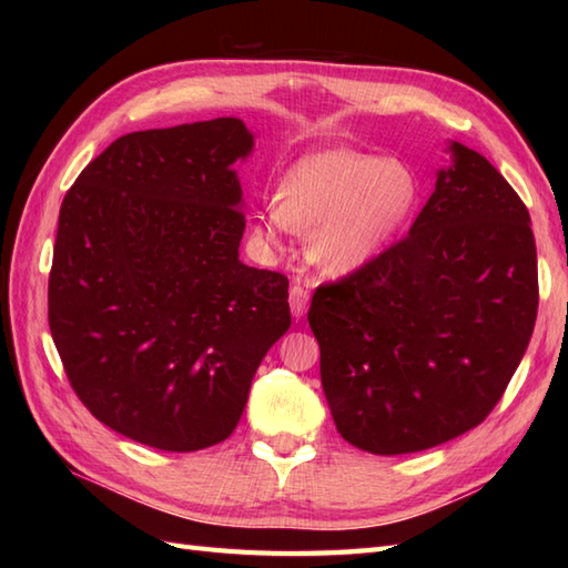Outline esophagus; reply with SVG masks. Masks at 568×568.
Masks as SVG:
<instances>
[{
    "mask_svg": "<svg viewBox=\"0 0 568 568\" xmlns=\"http://www.w3.org/2000/svg\"><path fill=\"white\" fill-rule=\"evenodd\" d=\"M307 305H310V293H307V287L300 283V281H295L293 285H291V312H293V317H303L305 312H307Z\"/></svg>",
    "mask_w": 568,
    "mask_h": 568,
    "instance_id": "esophagus-1",
    "label": "esophagus"
}]
</instances>
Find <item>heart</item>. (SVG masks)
I'll list each match as a JSON object with an SVG mask.
<instances>
[{"label": "heart", "mask_w": 568, "mask_h": 568, "mask_svg": "<svg viewBox=\"0 0 568 568\" xmlns=\"http://www.w3.org/2000/svg\"><path fill=\"white\" fill-rule=\"evenodd\" d=\"M419 175L400 159L352 149L322 151L297 161L275 192L263 232L283 224L310 234V256L327 273H352L373 261L413 220Z\"/></svg>", "instance_id": "1"}]
</instances>
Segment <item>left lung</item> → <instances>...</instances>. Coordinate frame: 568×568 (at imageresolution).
<instances>
[{
    "mask_svg": "<svg viewBox=\"0 0 568 568\" xmlns=\"http://www.w3.org/2000/svg\"><path fill=\"white\" fill-rule=\"evenodd\" d=\"M537 305L525 202L484 155L452 143L407 236L312 295L336 429L397 456L478 427L520 366Z\"/></svg>",
    "mask_w": 568,
    "mask_h": 568,
    "instance_id": "obj_1",
    "label": "left lung"
}]
</instances>
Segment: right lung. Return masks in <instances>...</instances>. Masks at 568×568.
Instances as JSON below:
<instances>
[{"label":"right lung","instance_id":"right-lung-1","mask_svg":"<svg viewBox=\"0 0 568 568\" xmlns=\"http://www.w3.org/2000/svg\"><path fill=\"white\" fill-rule=\"evenodd\" d=\"M241 119L119 136L60 204L48 324L70 388L161 452L239 425L253 373L291 327L287 277L239 261Z\"/></svg>","mask_w":568,"mask_h":568}]
</instances>
